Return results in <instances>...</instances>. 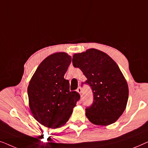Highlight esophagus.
<instances>
[{
	"instance_id": "esophagus-1",
	"label": "esophagus",
	"mask_w": 148,
	"mask_h": 148,
	"mask_svg": "<svg viewBox=\"0 0 148 148\" xmlns=\"http://www.w3.org/2000/svg\"><path fill=\"white\" fill-rule=\"evenodd\" d=\"M77 92L79 94H80V96H82V88H78L77 90Z\"/></svg>"
}]
</instances>
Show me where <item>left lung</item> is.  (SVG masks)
I'll return each mask as SVG.
<instances>
[{"label":"left lung","instance_id":"obj_1","mask_svg":"<svg viewBox=\"0 0 148 148\" xmlns=\"http://www.w3.org/2000/svg\"><path fill=\"white\" fill-rule=\"evenodd\" d=\"M73 65L86 77L94 94V102L86 109L88 120L107 126L116 122L126 108L129 88L119 66L110 56L90 48L73 56Z\"/></svg>","mask_w":148,"mask_h":148}]
</instances>
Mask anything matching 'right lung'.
Returning <instances> with one entry per match:
<instances>
[{
    "mask_svg": "<svg viewBox=\"0 0 148 148\" xmlns=\"http://www.w3.org/2000/svg\"><path fill=\"white\" fill-rule=\"evenodd\" d=\"M71 62L66 52L47 56L38 66L27 87L29 106L33 116L44 127L56 129L69 119L80 95L70 92L64 75Z\"/></svg>",
    "mask_w": 148,
    "mask_h": 148,
    "instance_id": "right-lung-1",
    "label": "right lung"
}]
</instances>
